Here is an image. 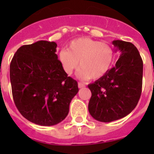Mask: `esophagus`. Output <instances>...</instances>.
<instances>
[{"instance_id": "obj_1", "label": "esophagus", "mask_w": 154, "mask_h": 154, "mask_svg": "<svg viewBox=\"0 0 154 154\" xmlns=\"http://www.w3.org/2000/svg\"><path fill=\"white\" fill-rule=\"evenodd\" d=\"M86 86V85L84 84V83H78V87L80 88H83V87H85Z\"/></svg>"}]
</instances>
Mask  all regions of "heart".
<instances>
[{
  "instance_id": "obj_1",
  "label": "heart",
  "mask_w": 154,
  "mask_h": 154,
  "mask_svg": "<svg viewBox=\"0 0 154 154\" xmlns=\"http://www.w3.org/2000/svg\"><path fill=\"white\" fill-rule=\"evenodd\" d=\"M114 51L105 42L87 37L73 40L68 49L59 54V61L66 74L71 75L79 66L77 75L82 80H97L105 75L112 65Z\"/></svg>"
}]
</instances>
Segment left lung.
<instances>
[{"label":"left lung","instance_id":"left-lung-1","mask_svg":"<svg viewBox=\"0 0 154 154\" xmlns=\"http://www.w3.org/2000/svg\"><path fill=\"white\" fill-rule=\"evenodd\" d=\"M116 51H120L116 66L94 83L88 85L91 97L88 112L95 120L111 122L130 114L140 98L143 62L133 44L114 40Z\"/></svg>","mask_w":154,"mask_h":154}]
</instances>
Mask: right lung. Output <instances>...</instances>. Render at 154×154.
Instances as JSON below:
<instances>
[{"label": "right lung", "instance_id": "obj_1", "mask_svg": "<svg viewBox=\"0 0 154 154\" xmlns=\"http://www.w3.org/2000/svg\"><path fill=\"white\" fill-rule=\"evenodd\" d=\"M57 43L38 41L23 45L10 63L12 97L26 119L41 126L64 120L69 105L79 91L77 82L63 70L58 60Z\"/></svg>", "mask_w": 154, "mask_h": 154}]
</instances>
